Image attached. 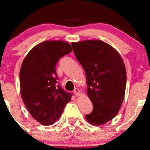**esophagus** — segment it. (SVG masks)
Returning <instances> with one entry per match:
<instances>
[{
	"mask_svg": "<svg viewBox=\"0 0 150 150\" xmlns=\"http://www.w3.org/2000/svg\"><path fill=\"white\" fill-rule=\"evenodd\" d=\"M73 93L76 96H79L80 95H81V91H80L79 88H75L74 89Z\"/></svg>",
	"mask_w": 150,
	"mask_h": 150,
	"instance_id": "1",
	"label": "esophagus"
}]
</instances>
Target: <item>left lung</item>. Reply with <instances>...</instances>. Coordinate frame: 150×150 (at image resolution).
<instances>
[{"label":"left lung","instance_id":"left-lung-1","mask_svg":"<svg viewBox=\"0 0 150 150\" xmlns=\"http://www.w3.org/2000/svg\"><path fill=\"white\" fill-rule=\"evenodd\" d=\"M74 54L84 69L87 94L93 110L85 117L101 125L114 118L121 107L126 86V71L119 53L100 40L72 43Z\"/></svg>","mask_w":150,"mask_h":150}]
</instances>
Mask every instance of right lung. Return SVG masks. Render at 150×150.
I'll return each instance as SVG.
<instances>
[{"label":"right lung","mask_w":150,"mask_h":150,"mask_svg":"<svg viewBox=\"0 0 150 150\" xmlns=\"http://www.w3.org/2000/svg\"><path fill=\"white\" fill-rule=\"evenodd\" d=\"M72 51L62 40L44 41L35 46L24 59L19 72L22 99L33 117L44 125L61 116L72 94L57 85L56 65Z\"/></svg>","instance_id":"right-lung-1"}]
</instances>
